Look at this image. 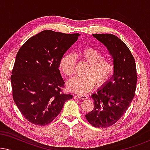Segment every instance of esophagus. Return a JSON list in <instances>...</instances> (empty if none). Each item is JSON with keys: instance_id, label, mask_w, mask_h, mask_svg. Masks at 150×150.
<instances>
[{"instance_id": "esophagus-1", "label": "esophagus", "mask_w": 150, "mask_h": 150, "mask_svg": "<svg viewBox=\"0 0 150 150\" xmlns=\"http://www.w3.org/2000/svg\"><path fill=\"white\" fill-rule=\"evenodd\" d=\"M76 96L78 98H79V99H81V100H86L88 98L87 96H85V95H78Z\"/></svg>"}]
</instances>
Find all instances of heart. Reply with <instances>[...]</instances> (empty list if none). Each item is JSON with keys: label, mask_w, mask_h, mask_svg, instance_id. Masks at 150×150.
I'll list each match as a JSON object with an SVG mask.
<instances>
[{"label": "heart", "mask_w": 150, "mask_h": 150, "mask_svg": "<svg viewBox=\"0 0 150 150\" xmlns=\"http://www.w3.org/2000/svg\"><path fill=\"white\" fill-rule=\"evenodd\" d=\"M81 58L89 63L83 76H76L68 81L67 87L70 91L80 94L89 92L98 85L106 84L113 75L115 65L112 60L103 58V54L97 48L87 47L79 52ZM76 57L71 53L63 55L60 61V69L66 76L74 73Z\"/></svg>", "instance_id": "b5f03b06"}]
</instances>
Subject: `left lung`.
<instances>
[{
  "label": "left lung",
  "mask_w": 150,
  "mask_h": 150,
  "mask_svg": "<svg viewBox=\"0 0 150 150\" xmlns=\"http://www.w3.org/2000/svg\"><path fill=\"white\" fill-rule=\"evenodd\" d=\"M106 47L115 65L113 75L91 95L93 110L85 115L96 128L109 127L117 122L128 109L136 90L137 76L134 57L128 46L112 34H93Z\"/></svg>",
  "instance_id": "1"
}]
</instances>
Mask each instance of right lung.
<instances>
[{
  "label": "right lung",
  "mask_w": 150,
  "mask_h": 150,
  "mask_svg": "<svg viewBox=\"0 0 150 150\" xmlns=\"http://www.w3.org/2000/svg\"><path fill=\"white\" fill-rule=\"evenodd\" d=\"M79 36L45 30L28 39L18 52L11 76L13 98L32 124H50L65 101L72 98L70 93L61 91L65 82L59 66L63 54Z\"/></svg>",
  "instance_id": "1"
}]
</instances>
